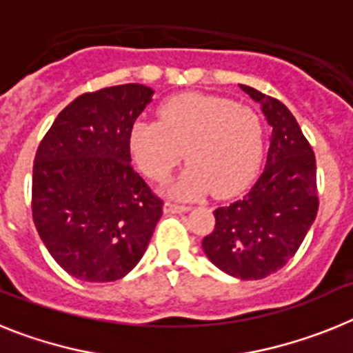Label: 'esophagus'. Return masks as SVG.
<instances>
[{"label": "esophagus", "mask_w": 353, "mask_h": 353, "mask_svg": "<svg viewBox=\"0 0 353 353\" xmlns=\"http://www.w3.org/2000/svg\"><path fill=\"white\" fill-rule=\"evenodd\" d=\"M164 210L171 212V214H182V212L191 210V207L185 203H179V201H168V203L164 205Z\"/></svg>", "instance_id": "obj_1"}]
</instances>
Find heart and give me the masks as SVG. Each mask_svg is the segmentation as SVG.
I'll return each instance as SVG.
<instances>
[{
	"mask_svg": "<svg viewBox=\"0 0 353 353\" xmlns=\"http://www.w3.org/2000/svg\"><path fill=\"white\" fill-rule=\"evenodd\" d=\"M129 148L139 170L157 182L170 176L185 150L189 166L171 192L228 198L244 191L260 168L263 125L251 108L232 99L185 93L161 105L159 121H134Z\"/></svg>",
	"mask_w": 353,
	"mask_h": 353,
	"instance_id": "heart-1",
	"label": "heart"
}]
</instances>
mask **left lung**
<instances>
[{"label": "left lung", "instance_id": "8db88e82", "mask_svg": "<svg viewBox=\"0 0 353 353\" xmlns=\"http://www.w3.org/2000/svg\"><path fill=\"white\" fill-rule=\"evenodd\" d=\"M260 102L269 121L270 148L263 173L244 198L214 210L205 254L240 279H263L285 267L301 248L318 212L316 161L310 141L283 102L240 84Z\"/></svg>", "mask_w": 353, "mask_h": 353}]
</instances>
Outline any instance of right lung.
<instances>
[{
    "instance_id": "1",
    "label": "right lung",
    "mask_w": 353,
    "mask_h": 353,
    "mask_svg": "<svg viewBox=\"0 0 353 353\" xmlns=\"http://www.w3.org/2000/svg\"><path fill=\"white\" fill-rule=\"evenodd\" d=\"M154 90L129 83L83 93L58 114L33 161L31 212L56 263L81 281L138 265L162 201L130 164L129 130Z\"/></svg>"
}]
</instances>
